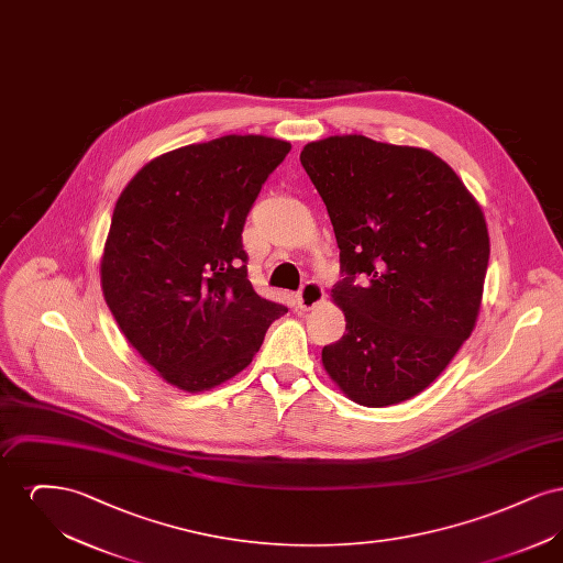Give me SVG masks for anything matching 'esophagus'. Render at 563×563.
<instances>
[{
	"mask_svg": "<svg viewBox=\"0 0 563 563\" xmlns=\"http://www.w3.org/2000/svg\"><path fill=\"white\" fill-rule=\"evenodd\" d=\"M322 299H324V291H322V287L317 280L303 283V287H301L299 294H297V303H299L301 310H312V308H317Z\"/></svg>",
	"mask_w": 563,
	"mask_h": 563,
	"instance_id": "1",
	"label": "esophagus"
}]
</instances>
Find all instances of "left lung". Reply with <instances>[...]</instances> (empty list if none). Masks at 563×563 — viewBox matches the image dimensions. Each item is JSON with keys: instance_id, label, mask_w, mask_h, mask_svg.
I'll list each match as a JSON object with an SVG mask.
<instances>
[{"instance_id": "8db88e82", "label": "left lung", "mask_w": 563, "mask_h": 563, "mask_svg": "<svg viewBox=\"0 0 563 563\" xmlns=\"http://www.w3.org/2000/svg\"><path fill=\"white\" fill-rule=\"evenodd\" d=\"M299 161L344 276L331 295L346 333L322 349V365L358 405L407 401L475 329L489 262L482 209L429 150L342 134L308 143Z\"/></svg>"}]
</instances>
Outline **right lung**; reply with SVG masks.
<instances>
[{"instance_id":"add662e5","label":"right lung","mask_w":563,"mask_h":563,"mask_svg":"<svg viewBox=\"0 0 563 563\" xmlns=\"http://www.w3.org/2000/svg\"><path fill=\"white\" fill-rule=\"evenodd\" d=\"M291 143L225 134L145 164L120 194L101 287L124 338L173 386L242 372L287 306L255 294L242 230Z\"/></svg>"}]
</instances>
